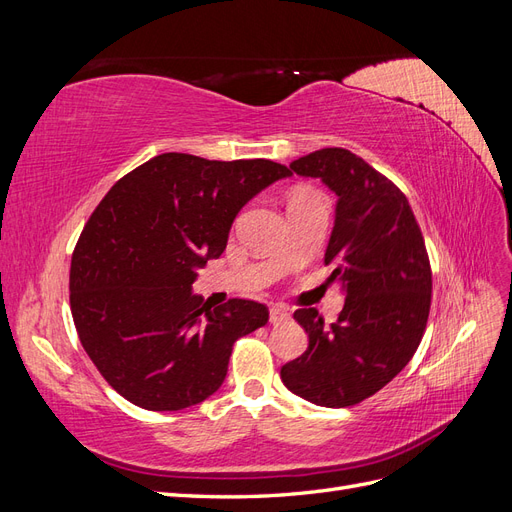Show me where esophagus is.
Instances as JSON below:
<instances>
[{"mask_svg":"<svg viewBox=\"0 0 512 512\" xmlns=\"http://www.w3.org/2000/svg\"><path fill=\"white\" fill-rule=\"evenodd\" d=\"M288 318H290V312H288V307H284V305H273V307L269 309V320H271L273 324L282 322V320H288Z\"/></svg>","mask_w":512,"mask_h":512,"instance_id":"obj_1","label":"esophagus"}]
</instances>
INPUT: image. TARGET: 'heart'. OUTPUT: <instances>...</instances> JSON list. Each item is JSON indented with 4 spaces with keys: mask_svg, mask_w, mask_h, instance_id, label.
<instances>
[{
    "mask_svg": "<svg viewBox=\"0 0 512 512\" xmlns=\"http://www.w3.org/2000/svg\"><path fill=\"white\" fill-rule=\"evenodd\" d=\"M299 196H303V194H299Z\"/></svg>",
    "mask_w": 512,
    "mask_h": 512,
    "instance_id": "obj_1",
    "label": "heart"
}]
</instances>
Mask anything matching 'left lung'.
Segmentation results:
<instances>
[{"instance_id": "1", "label": "left lung", "mask_w": 512, "mask_h": 512, "mask_svg": "<svg viewBox=\"0 0 512 512\" xmlns=\"http://www.w3.org/2000/svg\"><path fill=\"white\" fill-rule=\"evenodd\" d=\"M290 168L337 194L324 262L335 265L329 282H342L346 303L329 327L314 307L294 312L309 344L282 367V382L316 406H354L389 384L423 339L431 305L423 232L406 194L348 149H320Z\"/></svg>"}]
</instances>
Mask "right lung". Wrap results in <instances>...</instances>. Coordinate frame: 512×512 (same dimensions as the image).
Masks as SVG:
<instances>
[{"mask_svg": "<svg viewBox=\"0 0 512 512\" xmlns=\"http://www.w3.org/2000/svg\"><path fill=\"white\" fill-rule=\"evenodd\" d=\"M292 173L271 160L162 153L121 177L76 241L70 309L104 380L134 406L175 412L220 389L232 344L265 327L267 305L207 307L196 269L226 250L247 200Z\"/></svg>", "mask_w": 512, "mask_h": 512, "instance_id": "1", "label": "right lung"}]
</instances>
